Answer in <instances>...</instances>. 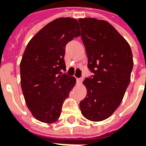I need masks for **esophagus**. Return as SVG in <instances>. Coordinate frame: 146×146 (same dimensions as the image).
I'll return each instance as SVG.
<instances>
[{"label":"esophagus","mask_w":146,"mask_h":146,"mask_svg":"<svg viewBox=\"0 0 146 146\" xmlns=\"http://www.w3.org/2000/svg\"><path fill=\"white\" fill-rule=\"evenodd\" d=\"M82 80H83V78H77V79H76V81H77L78 84H81Z\"/></svg>","instance_id":"obj_1"}]
</instances>
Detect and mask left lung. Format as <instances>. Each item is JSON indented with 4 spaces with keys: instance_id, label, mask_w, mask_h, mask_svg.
<instances>
[{
    "instance_id": "1",
    "label": "left lung",
    "mask_w": 146,
    "mask_h": 146,
    "mask_svg": "<svg viewBox=\"0 0 146 146\" xmlns=\"http://www.w3.org/2000/svg\"><path fill=\"white\" fill-rule=\"evenodd\" d=\"M78 22L88 66L94 73L83 81L87 95L80 108L86 119L102 121L118 108L128 87L134 63L131 49L107 21L85 18Z\"/></svg>"
}]
</instances>
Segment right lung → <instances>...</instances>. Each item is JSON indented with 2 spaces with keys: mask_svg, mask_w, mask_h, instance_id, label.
<instances>
[{
  "mask_svg": "<svg viewBox=\"0 0 146 146\" xmlns=\"http://www.w3.org/2000/svg\"><path fill=\"white\" fill-rule=\"evenodd\" d=\"M80 35L78 22L58 18L32 37L20 62L21 87L28 109L40 122L57 121L64 100L76 84L75 77L62 74L66 70L65 48Z\"/></svg>",
  "mask_w": 146,
  "mask_h": 146,
  "instance_id": "right-lung-1",
  "label": "right lung"
}]
</instances>
